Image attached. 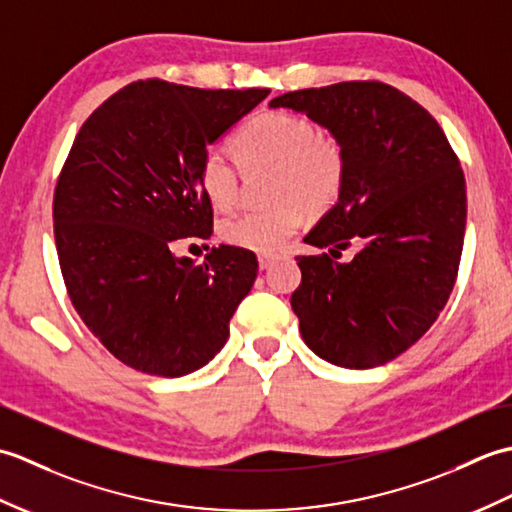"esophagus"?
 Segmentation results:
<instances>
[{"label": "esophagus", "mask_w": 512, "mask_h": 512, "mask_svg": "<svg viewBox=\"0 0 512 512\" xmlns=\"http://www.w3.org/2000/svg\"><path fill=\"white\" fill-rule=\"evenodd\" d=\"M257 259H259V268L266 270L270 264L275 262V255H273V253H259Z\"/></svg>", "instance_id": "1"}]
</instances>
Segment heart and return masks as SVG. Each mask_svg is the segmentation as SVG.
Listing matches in <instances>:
<instances>
[{"label":"heart","mask_w":512,"mask_h":512,"mask_svg":"<svg viewBox=\"0 0 512 512\" xmlns=\"http://www.w3.org/2000/svg\"><path fill=\"white\" fill-rule=\"evenodd\" d=\"M239 165L246 171L273 169L266 209H248L222 222L228 246L270 253L299 231L306 211L328 213L339 202L347 180V154L336 136L319 134L310 118L290 112H264L233 138ZM204 198L217 211H231L242 191V171L220 151L206 154L200 165Z\"/></svg>","instance_id":"1"}]
</instances>
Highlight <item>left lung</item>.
<instances>
[{"mask_svg":"<svg viewBox=\"0 0 512 512\" xmlns=\"http://www.w3.org/2000/svg\"><path fill=\"white\" fill-rule=\"evenodd\" d=\"M345 147L339 202L303 237L290 303L301 339L323 361L369 369L394 361L436 323L458 279L466 182L447 136L422 105L380 81L281 94ZM352 241L359 253L338 262Z\"/></svg>","mask_w":512,"mask_h":512,"instance_id":"obj_1","label":"left lung"}]
</instances>
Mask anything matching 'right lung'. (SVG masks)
<instances>
[{"label":"right lung","instance_id":"add662e5","mask_svg":"<svg viewBox=\"0 0 512 512\" xmlns=\"http://www.w3.org/2000/svg\"><path fill=\"white\" fill-rule=\"evenodd\" d=\"M268 94L136 81L76 134L52 202L59 266L74 310L127 367L178 378L224 347L255 253L222 244L193 264L171 246L213 233L206 147Z\"/></svg>","mask_w":512,"mask_h":512}]
</instances>
